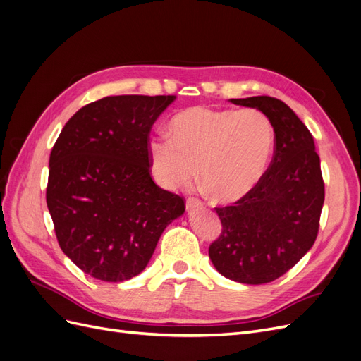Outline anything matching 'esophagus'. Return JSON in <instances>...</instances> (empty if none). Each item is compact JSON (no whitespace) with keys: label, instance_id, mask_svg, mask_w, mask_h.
Masks as SVG:
<instances>
[{"label":"esophagus","instance_id":"1","mask_svg":"<svg viewBox=\"0 0 361 361\" xmlns=\"http://www.w3.org/2000/svg\"><path fill=\"white\" fill-rule=\"evenodd\" d=\"M203 202L200 199H195V197H188L187 199V209H194V207H202Z\"/></svg>","mask_w":361,"mask_h":361}]
</instances>
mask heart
<instances>
[{
  "instance_id": "obj_1",
  "label": "heart",
  "mask_w": 361,
  "mask_h": 361,
  "mask_svg": "<svg viewBox=\"0 0 361 361\" xmlns=\"http://www.w3.org/2000/svg\"><path fill=\"white\" fill-rule=\"evenodd\" d=\"M274 146V126L257 108L238 111L199 105L173 117L170 137H152L147 155L162 188L190 187L199 169L212 197L232 203L257 187Z\"/></svg>"
}]
</instances>
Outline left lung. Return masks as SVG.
<instances>
[{"label": "left lung", "instance_id": "8db88e82", "mask_svg": "<svg viewBox=\"0 0 361 361\" xmlns=\"http://www.w3.org/2000/svg\"><path fill=\"white\" fill-rule=\"evenodd\" d=\"M231 102L264 111L276 146L257 187L231 206L215 207L223 228L209 257L224 277L264 285L286 274L314 244L325 199L321 161L309 129L283 101L253 96Z\"/></svg>", "mask_w": 361, "mask_h": 361}]
</instances>
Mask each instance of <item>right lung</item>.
<instances>
[{
    "label": "right lung",
    "instance_id": "obj_1",
    "mask_svg": "<svg viewBox=\"0 0 361 361\" xmlns=\"http://www.w3.org/2000/svg\"><path fill=\"white\" fill-rule=\"evenodd\" d=\"M169 96H106L76 111L51 150L47 204L60 248L102 281L138 276L185 199L150 176L152 125Z\"/></svg>",
    "mask_w": 361,
    "mask_h": 361
}]
</instances>
